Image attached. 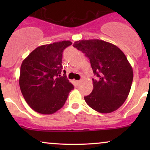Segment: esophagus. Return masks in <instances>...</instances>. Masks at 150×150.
<instances>
[{"instance_id":"34e87169","label":"esophagus","mask_w":150,"mask_h":150,"mask_svg":"<svg viewBox=\"0 0 150 150\" xmlns=\"http://www.w3.org/2000/svg\"><path fill=\"white\" fill-rule=\"evenodd\" d=\"M75 82H76V83L77 84V85H80V82H81V80H76Z\"/></svg>"}]
</instances>
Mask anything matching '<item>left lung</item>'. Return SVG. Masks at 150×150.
Masks as SVG:
<instances>
[{
	"instance_id": "obj_1",
	"label": "left lung",
	"mask_w": 150,
	"mask_h": 150,
	"mask_svg": "<svg viewBox=\"0 0 150 150\" xmlns=\"http://www.w3.org/2000/svg\"><path fill=\"white\" fill-rule=\"evenodd\" d=\"M74 47L89 58L93 73V90L85 100L97 112L111 113L121 106L131 88L133 71L125 55L114 44L99 39L80 40Z\"/></svg>"
}]
</instances>
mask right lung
<instances>
[{
	"label": "right lung",
	"instance_id": "add662e5",
	"mask_svg": "<svg viewBox=\"0 0 150 150\" xmlns=\"http://www.w3.org/2000/svg\"><path fill=\"white\" fill-rule=\"evenodd\" d=\"M62 41L36 48L22 61L19 84L26 102L34 111L52 114L63 107L73 85L62 76L63 51L70 46Z\"/></svg>",
	"mask_w": 150,
	"mask_h": 150
}]
</instances>
